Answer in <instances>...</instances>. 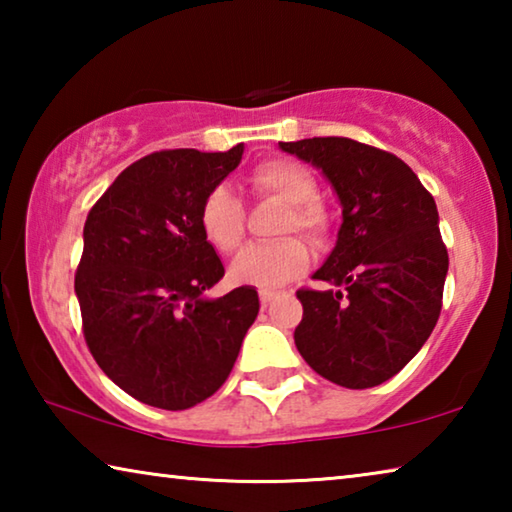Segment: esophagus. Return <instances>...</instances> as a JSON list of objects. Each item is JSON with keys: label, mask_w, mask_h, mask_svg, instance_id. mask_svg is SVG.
Instances as JSON below:
<instances>
[{"label": "esophagus", "mask_w": 512, "mask_h": 512, "mask_svg": "<svg viewBox=\"0 0 512 512\" xmlns=\"http://www.w3.org/2000/svg\"><path fill=\"white\" fill-rule=\"evenodd\" d=\"M277 298L275 291H259V302H262V307H268L271 302Z\"/></svg>", "instance_id": "1"}]
</instances>
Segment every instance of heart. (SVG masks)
<instances>
[{
    "label": "heart",
    "instance_id": "heart-1",
    "mask_svg": "<svg viewBox=\"0 0 512 512\" xmlns=\"http://www.w3.org/2000/svg\"><path fill=\"white\" fill-rule=\"evenodd\" d=\"M250 185L259 194L280 198L289 205L282 232L300 230L311 239L327 235L329 219L325 207L316 201V180L302 164L293 160H266L250 173ZM205 239L216 250L232 253L244 237V205L228 185L210 189L201 205ZM309 266V248L298 237H287L275 244H253L241 250L230 264V280L244 287L280 289Z\"/></svg>",
    "mask_w": 512,
    "mask_h": 512
}]
</instances>
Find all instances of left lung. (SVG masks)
Instances as JSON below:
<instances>
[{
  "instance_id": "8db88e82",
  "label": "left lung",
  "mask_w": 512,
  "mask_h": 512,
  "mask_svg": "<svg viewBox=\"0 0 512 512\" xmlns=\"http://www.w3.org/2000/svg\"><path fill=\"white\" fill-rule=\"evenodd\" d=\"M320 169L341 203L336 246L300 289L293 341L320 377L372 388L397 375L436 327L449 268L433 196L397 155L348 137L280 142Z\"/></svg>"
}]
</instances>
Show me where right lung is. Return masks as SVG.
Returning a JSON list of instances; mask_svg holds the SVG:
<instances>
[{
  "instance_id": "add662e5",
  "label": "right lung",
  "mask_w": 512,
  "mask_h": 512,
  "mask_svg": "<svg viewBox=\"0 0 512 512\" xmlns=\"http://www.w3.org/2000/svg\"><path fill=\"white\" fill-rule=\"evenodd\" d=\"M241 155L244 144L146 155L85 221L74 280L85 341L121 391L149 406L183 411L219 391L257 318L253 287L205 296L225 268L198 214Z\"/></svg>"
}]
</instances>
